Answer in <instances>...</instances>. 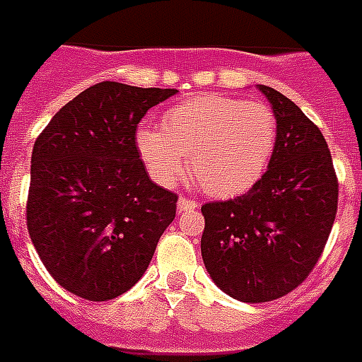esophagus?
I'll return each instance as SVG.
<instances>
[{"label":"esophagus","mask_w":362,"mask_h":362,"mask_svg":"<svg viewBox=\"0 0 362 362\" xmlns=\"http://www.w3.org/2000/svg\"><path fill=\"white\" fill-rule=\"evenodd\" d=\"M177 206H179V210H194L197 209V201H193V199H187V197H181L179 201H177Z\"/></svg>","instance_id":"34e87169"}]
</instances>
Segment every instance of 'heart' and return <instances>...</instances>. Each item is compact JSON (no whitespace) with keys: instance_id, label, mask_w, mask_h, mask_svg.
<instances>
[{"instance_id":"heart-1","label":"heart","mask_w":362,"mask_h":362,"mask_svg":"<svg viewBox=\"0 0 362 362\" xmlns=\"http://www.w3.org/2000/svg\"><path fill=\"white\" fill-rule=\"evenodd\" d=\"M276 138V117L265 103L206 93L171 107L160 128H138L136 148L160 185H175L189 163L204 193L230 199L263 177Z\"/></svg>"}]
</instances>
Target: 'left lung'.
<instances>
[{"mask_svg":"<svg viewBox=\"0 0 362 362\" xmlns=\"http://www.w3.org/2000/svg\"><path fill=\"white\" fill-rule=\"evenodd\" d=\"M259 91L279 127L269 169L242 197L201 209L204 267L226 294L251 304L281 298L306 281L329 238L339 197L320 128L276 89Z\"/></svg>","mask_w":362,"mask_h":362,"instance_id":"left-lung-1","label":"left lung"}]
</instances>
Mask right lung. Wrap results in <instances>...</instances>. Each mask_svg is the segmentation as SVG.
Returning <instances> with one entry per match:
<instances>
[{
    "mask_svg": "<svg viewBox=\"0 0 362 362\" xmlns=\"http://www.w3.org/2000/svg\"><path fill=\"white\" fill-rule=\"evenodd\" d=\"M177 89L101 81L66 103L30 158L27 228L56 283L105 302L130 291L173 222L177 194L148 177L136 128Z\"/></svg>",
    "mask_w": 362,
    "mask_h": 362,
    "instance_id": "obj_1",
    "label": "right lung"
}]
</instances>
